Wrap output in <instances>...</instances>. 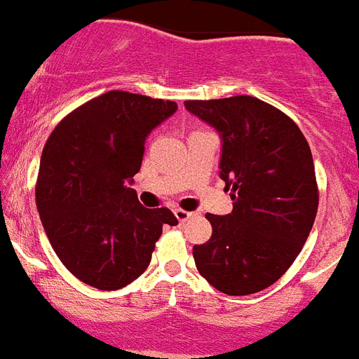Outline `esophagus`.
Wrapping results in <instances>:
<instances>
[{
    "instance_id": "obj_1",
    "label": "esophagus",
    "mask_w": 359,
    "mask_h": 359,
    "mask_svg": "<svg viewBox=\"0 0 359 359\" xmlns=\"http://www.w3.org/2000/svg\"><path fill=\"white\" fill-rule=\"evenodd\" d=\"M191 212H188V210H182V208H175V217L180 221V223H184V221H188L189 217H191Z\"/></svg>"
}]
</instances>
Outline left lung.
Masks as SVG:
<instances>
[{
    "label": "left lung",
    "instance_id": "1",
    "mask_svg": "<svg viewBox=\"0 0 359 359\" xmlns=\"http://www.w3.org/2000/svg\"><path fill=\"white\" fill-rule=\"evenodd\" d=\"M184 107L219 133V177L234 201L230 214H206L212 238L194 247L195 265L226 295L258 293L290 269L316 221L310 145L293 119L250 95Z\"/></svg>",
    "mask_w": 359,
    "mask_h": 359
}]
</instances>
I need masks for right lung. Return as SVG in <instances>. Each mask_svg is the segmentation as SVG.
I'll return each mask as SVG.
<instances>
[{
  "label": "right lung",
  "mask_w": 359,
  "mask_h": 359,
  "mask_svg": "<svg viewBox=\"0 0 359 359\" xmlns=\"http://www.w3.org/2000/svg\"><path fill=\"white\" fill-rule=\"evenodd\" d=\"M177 103L112 90L81 104L46 142L36 208L66 269L97 290H121L151 262L168 208H145L129 188L142 168L145 140Z\"/></svg>",
  "instance_id": "add662e5"
}]
</instances>
